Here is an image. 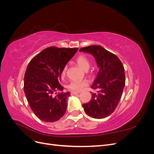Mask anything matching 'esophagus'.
Segmentation results:
<instances>
[{
  "label": "esophagus",
  "instance_id": "34e87169",
  "mask_svg": "<svg viewBox=\"0 0 154 154\" xmlns=\"http://www.w3.org/2000/svg\"><path fill=\"white\" fill-rule=\"evenodd\" d=\"M79 92H71V95H76V94H78Z\"/></svg>",
  "mask_w": 154,
  "mask_h": 154
}]
</instances>
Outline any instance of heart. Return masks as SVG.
Here are the masks:
<instances>
[{
    "instance_id": "obj_1",
    "label": "heart",
    "mask_w": 154,
    "mask_h": 154,
    "mask_svg": "<svg viewBox=\"0 0 154 154\" xmlns=\"http://www.w3.org/2000/svg\"><path fill=\"white\" fill-rule=\"evenodd\" d=\"M76 63L80 67H82L83 70L87 71L90 67V61L89 59L84 54H81L78 56L76 60ZM67 70V66H65L62 71V76H63L66 74ZM88 85V82L86 80H73L69 83L67 86L68 89L72 92H78L82 90L83 87H86Z\"/></svg>"
}]
</instances>
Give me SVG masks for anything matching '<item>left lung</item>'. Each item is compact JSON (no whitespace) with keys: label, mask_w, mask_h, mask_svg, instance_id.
<instances>
[{"label":"left lung","mask_w":154,"mask_h":154,"mask_svg":"<svg viewBox=\"0 0 154 154\" xmlns=\"http://www.w3.org/2000/svg\"><path fill=\"white\" fill-rule=\"evenodd\" d=\"M80 51L88 53L96 59L100 68L91 88L89 102L83 104L85 112L91 118L103 119L108 117L117 107L125 85V69L119 58L100 45L83 48Z\"/></svg>","instance_id":"obj_1"}]
</instances>
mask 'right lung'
I'll use <instances>...</instances> for the list:
<instances>
[{
  "instance_id": "add662e5",
  "label": "right lung",
  "mask_w": 154,
  "mask_h": 154,
  "mask_svg": "<svg viewBox=\"0 0 154 154\" xmlns=\"http://www.w3.org/2000/svg\"><path fill=\"white\" fill-rule=\"evenodd\" d=\"M78 49L48 48L32 58L27 67L24 79L25 94L30 108L43 122H56L66 113L70 92L58 93L55 96L53 94L63 91L60 83L62 71Z\"/></svg>"
}]
</instances>
